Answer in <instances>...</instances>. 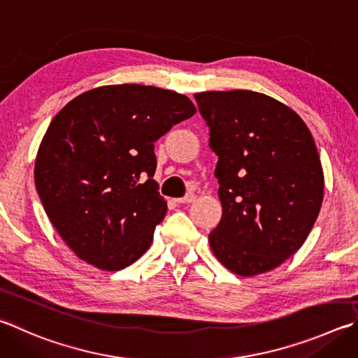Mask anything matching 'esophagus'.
Listing matches in <instances>:
<instances>
[{
  "label": "esophagus",
  "instance_id": "obj_1",
  "mask_svg": "<svg viewBox=\"0 0 358 358\" xmlns=\"http://www.w3.org/2000/svg\"><path fill=\"white\" fill-rule=\"evenodd\" d=\"M194 200H196V196H194V194H187V196H185V197L177 199V203L178 205H189Z\"/></svg>",
  "mask_w": 358,
  "mask_h": 358
}]
</instances>
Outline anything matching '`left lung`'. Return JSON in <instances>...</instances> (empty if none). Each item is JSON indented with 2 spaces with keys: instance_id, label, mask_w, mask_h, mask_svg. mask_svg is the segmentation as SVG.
I'll return each mask as SVG.
<instances>
[{
  "instance_id": "1",
  "label": "left lung",
  "mask_w": 358,
  "mask_h": 358,
  "mask_svg": "<svg viewBox=\"0 0 358 358\" xmlns=\"http://www.w3.org/2000/svg\"><path fill=\"white\" fill-rule=\"evenodd\" d=\"M219 161L222 219L210 247L227 269L253 277L301 249L320 214L324 172L308 127L253 90L194 95Z\"/></svg>"
}]
</instances>
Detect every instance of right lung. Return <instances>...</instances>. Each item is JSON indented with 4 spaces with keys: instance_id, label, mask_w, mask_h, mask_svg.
Returning <instances> with one entry per match:
<instances>
[{
    "instance_id": "right-lung-1",
    "label": "right lung",
    "mask_w": 358,
    "mask_h": 358,
    "mask_svg": "<svg viewBox=\"0 0 358 358\" xmlns=\"http://www.w3.org/2000/svg\"><path fill=\"white\" fill-rule=\"evenodd\" d=\"M196 111L173 90L115 84L78 95L55 115L34 181L51 224L78 258L120 271L148 250L167 211L153 180L155 142Z\"/></svg>"
}]
</instances>
